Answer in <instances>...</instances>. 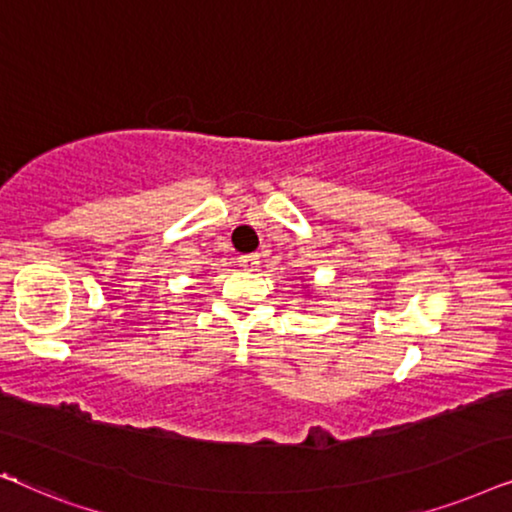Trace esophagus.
<instances>
[{"instance_id":"34e87169","label":"esophagus","mask_w":512,"mask_h":512,"mask_svg":"<svg viewBox=\"0 0 512 512\" xmlns=\"http://www.w3.org/2000/svg\"><path fill=\"white\" fill-rule=\"evenodd\" d=\"M238 264H241L245 271H255L257 264H260V257H257V255H241V257H238Z\"/></svg>"}]
</instances>
